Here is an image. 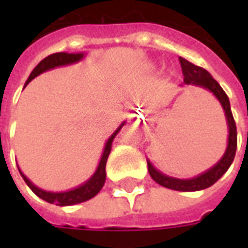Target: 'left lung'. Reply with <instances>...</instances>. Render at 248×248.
I'll use <instances>...</instances> for the list:
<instances>
[{
    "label": "left lung",
    "mask_w": 248,
    "mask_h": 248,
    "mask_svg": "<svg viewBox=\"0 0 248 248\" xmlns=\"http://www.w3.org/2000/svg\"><path fill=\"white\" fill-rule=\"evenodd\" d=\"M179 62L182 66L183 77H185L182 85L202 87L204 90L213 93L214 97L218 99L220 106L223 108L224 117H226V122H227V127H229L227 147H226V151H224L222 158L213 167H210L204 172L199 174L197 177L190 178V179L169 177L159 170H156L149 159H147V167H149L151 178L161 186L171 188V190H177V191H198V190H203V188L213 186L214 183L217 182L231 166V163L234 161L235 151H236V126H235L234 117H232L231 108H230L229 97L223 92V89L220 87L218 82L214 79L213 76L207 70H204L203 67L195 66L182 57L179 58Z\"/></svg>",
    "instance_id": "left-lung-1"
}]
</instances>
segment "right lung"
<instances>
[{"label": "right lung", "mask_w": 248, "mask_h": 248, "mask_svg": "<svg viewBox=\"0 0 248 248\" xmlns=\"http://www.w3.org/2000/svg\"><path fill=\"white\" fill-rule=\"evenodd\" d=\"M83 58H85V53H65V51L56 53V54H51V56L46 57L30 73V76L28 78L26 83H25V86L31 79H34L35 77H38L42 73H45V71L56 69V67H61V66L73 65V63L82 61ZM124 124L126 122H122V124H119L118 129L115 130L113 134L110 135V138L106 140L102 156H101L99 163H98L97 166V170L94 171V174L87 179L86 182H83L79 186L74 187L71 190H67V191H46V190H42L40 187L35 186L34 183L31 182L29 178L21 171V169L18 167L19 174H21V177L24 178L26 185L30 187V190L34 192L37 197H40L41 199H44V201L51 203V204H57V206H71V204H77V203L86 202L89 199H92L93 197H95L98 192L101 191L103 185H105V181H106V162H108V154L111 151V145H113V140L115 138V135L118 134L119 130L124 127Z\"/></svg>", "instance_id": "right-lung-1"}]
</instances>
